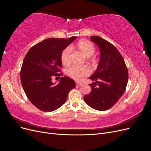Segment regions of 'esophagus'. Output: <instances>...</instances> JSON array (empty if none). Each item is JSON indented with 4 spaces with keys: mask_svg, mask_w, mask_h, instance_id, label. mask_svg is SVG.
Masks as SVG:
<instances>
[{
    "mask_svg": "<svg viewBox=\"0 0 151 151\" xmlns=\"http://www.w3.org/2000/svg\"><path fill=\"white\" fill-rule=\"evenodd\" d=\"M76 84L77 86H81V85H83V83H80V82H76Z\"/></svg>",
    "mask_w": 151,
    "mask_h": 151,
    "instance_id": "34e87169",
    "label": "esophagus"
}]
</instances>
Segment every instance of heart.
Returning a JSON list of instances; mask_svg holds the SVG:
<instances>
[{
  "label": "heart",
  "instance_id": "heart-1",
  "mask_svg": "<svg viewBox=\"0 0 151 151\" xmlns=\"http://www.w3.org/2000/svg\"><path fill=\"white\" fill-rule=\"evenodd\" d=\"M76 49L86 57H90L95 52L94 45L87 40H81L78 42L76 46ZM67 48L65 49L61 55V61L63 65H67L70 62V50ZM91 70L88 66H72L67 69V74L71 78L77 81L82 80L85 77L90 74Z\"/></svg>",
  "mask_w": 151,
  "mask_h": 151
}]
</instances>
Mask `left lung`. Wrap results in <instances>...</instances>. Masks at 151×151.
Here are the masks:
<instances>
[{"label":"left lung","instance_id":"left-lung-1","mask_svg":"<svg viewBox=\"0 0 151 151\" xmlns=\"http://www.w3.org/2000/svg\"><path fill=\"white\" fill-rule=\"evenodd\" d=\"M90 40L100 50V60L90 79L91 91L84 96L86 103L94 109L108 110L117 103L125 92L128 81V70L122 55L112 43L98 36Z\"/></svg>","mask_w":151,"mask_h":151}]
</instances>
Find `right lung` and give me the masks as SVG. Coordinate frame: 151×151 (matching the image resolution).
<instances>
[{"label":"right lung","mask_w":151,"mask_h":151,"mask_svg":"<svg viewBox=\"0 0 151 151\" xmlns=\"http://www.w3.org/2000/svg\"><path fill=\"white\" fill-rule=\"evenodd\" d=\"M76 38L46 39L33 45L26 54L20 71L22 85L28 99L38 109L44 112L57 109L75 88V81L69 77H60L57 85L52 80L63 75L62 72L59 73L61 53Z\"/></svg>","instance_id":"1"}]
</instances>
